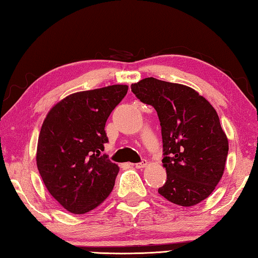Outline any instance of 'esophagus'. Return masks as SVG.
<instances>
[{
  "mask_svg": "<svg viewBox=\"0 0 258 258\" xmlns=\"http://www.w3.org/2000/svg\"><path fill=\"white\" fill-rule=\"evenodd\" d=\"M147 164H148V162H147L145 159V161H142L140 163H137V164H132V165L136 167V169H144V167L147 166Z\"/></svg>",
  "mask_w": 258,
  "mask_h": 258,
  "instance_id": "esophagus-1",
  "label": "esophagus"
}]
</instances>
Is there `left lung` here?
I'll return each instance as SVG.
<instances>
[{
    "label": "left lung",
    "mask_w": 258,
    "mask_h": 258,
    "mask_svg": "<svg viewBox=\"0 0 258 258\" xmlns=\"http://www.w3.org/2000/svg\"><path fill=\"white\" fill-rule=\"evenodd\" d=\"M153 105L162 127L166 181L158 193L181 207L209 196L223 177L228 140L214 107L185 85L146 78L131 86Z\"/></svg>",
    "instance_id": "1"
}]
</instances>
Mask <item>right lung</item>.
I'll return each mask as SVG.
<instances>
[{"instance_id": "obj_1", "label": "right lung", "mask_w": 258, "mask_h": 258, "mask_svg": "<svg viewBox=\"0 0 258 258\" xmlns=\"http://www.w3.org/2000/svg\"><path fill=\"white\" fill-rule=\"evenodd\" d=\"M127 89L112 85L71 94L43 121L36 165L49 193L72 214L95 209L111 193L119 167L101 155L108 142L104 127Z\"/></svg>"}]
</instances>
